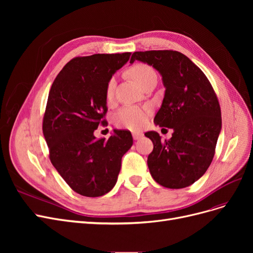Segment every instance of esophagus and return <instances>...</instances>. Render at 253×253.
I'll list each match as a JSON object with an SVG mask.
<instances>
[{"mask_svg": "<svg viewBox=\"0 0 253 253\" xmlns=\"http://www.w3.org/2000/svg\"><path fill=\"white\" fill-rule=\"evenodd\" d=\"M132 135H133L134 140H138L139 138H141V137H142V134L139 133V132H133Z\"/></svg>", "mask_w": 253, "mask_h": 253, "instance_id": "obj_1", "label": "esophagus"}]
</instances>
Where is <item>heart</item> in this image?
Here are the masks:
<instances>
[{"mask_svg": "<svg viewBox=\"0 0 253 253\" xmlns=\"http://www.w3.org/2000/svg\"><path fill=\"white\" fill-rule=\"evenodd\" d=\"M131 77L144 87L145 84L152 78L156 77V73L153 68L143 63H137L128 70ZM116 88V78L111 77L106 83L105 96L108 99H112ZM150 106H138V105H127L122 108L114 117L115 125L119 127L131 129V131H139L148 125V120L151 115Z\"/></svg>", "mask_w": 253, "mask_h": 253, "instance_id": "b5f03b06", "label": "heart"}]
</instances>
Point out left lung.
Returning a JSON list of instances; mask_svg holds the SVG:
<instances>
[{
	"label": "left lung",
	"instance_id": "8db88e82",
	"mask_svg": "<svg viewBox=\"0 0 253 253\" xmlns=\"http://www.w3.org/2000/svg\"><path fill=\"white\" fill-rule=\"evenodd\" d=\"M135 60L162 75L166 91L154 122L173 128L165 141L157 132L145 133L154 144L148 156L150 173L163 187H189L208 170L215 153L221 128L215 91L201 68L179 51H135L129 63Z\"/></svg>",
	"mask_w": 253,
	"mask_h": 253
}]
</instances>
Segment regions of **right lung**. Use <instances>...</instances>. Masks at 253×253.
<instances>
[{
    "instance_id": "obj_1",
    "label": "right lung",
    "mask_w": 253,
    "mask_h": 253,
    "mask_svg": "<svg viewBox=\"0 0 253 253\" xmlns=\"http://www.w3.org/2000/svg\"><path fill=\"white\" fill-rule=\"evenodd\" d=\"M129 56L131 52L76 57L50 87L42 126L49 159L80 195L98 197L110 192L121 158L133 144L128 131L114 129L109 139L94 136L98 126L106 122V83Z\"/></svg>"
}]
</instances>
